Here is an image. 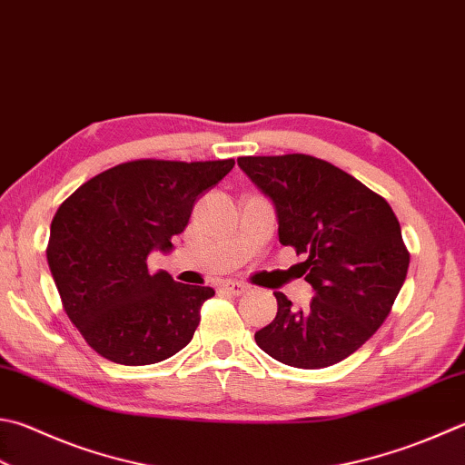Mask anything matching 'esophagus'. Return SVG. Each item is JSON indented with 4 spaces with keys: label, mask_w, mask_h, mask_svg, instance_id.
Masks as SVG:
<instances>
[{
    "label": "esophagus",
    "mask_w": 465,
    "mask_h": 465,
    "mask_svg": "<svg viewBox=\"0 0 465 465\" xmlns=\"http://www.w3.org/2000/svg\"><path fill=\"white\" fill-rule=\"evenodd\" d=\"M223 287H224L229 293H232V295H242V293L249 289V285L239 283V282H226Z\"/></svg>",
    "instance_id": "34e87169"
}]
</instances>
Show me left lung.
<instances>
[{"label": "left lung", "mask_w": 465, "mask_h": 465, "mask_svg": "<svg viewBox=\"0 0 465 465\" xmlns=\"http://www.w3.org/2000/svg\"><path fill=\"white\" fill-rule=\"evenodd\" d=\"M241 170L275 206L279 242L293 247L313 287L297 310L275 292V320L259 330L262 352L295 369H326L356 352L391 313L409 251L387 200L362 182L303 153L239 157Z\"/></svg>", "instance_id": "left-lung-1"}]
</instances>
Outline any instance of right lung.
<instances>
[{
  "mask_svg": "<svg viewBox=\"0 0 465 465\" xmlns=\"http://www.w3.org/2000/svg\"><path fill=\"white\" fill-rule=\"evenodd\" d=\"M234 160H137L99 173L68 196L46 249L64 312L96 354L125 366L162 362L188 344L213 287L150 273L152 251L170 252L206 190Z\"/></svg>",
  "mask_w": 465,
  "mask_h": 465,
  "instance_id": "right-lung-1",
  "label": "right lung"
}]
</instances>
